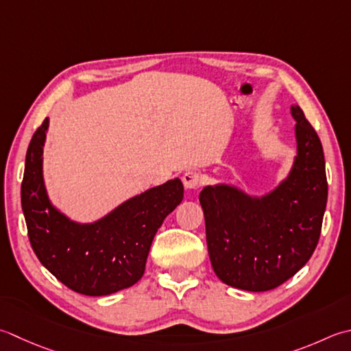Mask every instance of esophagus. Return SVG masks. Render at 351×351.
<instances>
[{"label":"esophagus","mask_w":351,"mask_h":351,"mask_svg":"<svg viewBox=\"0 0 351 351\" xmlns=\"http://www.w3.org/2000/svg\"><path fill=\"white\" fill-rule=\"evenodd\" d=\"M182 181H184L185 189H187V190H195V189L199 187V185H201L202 178H201V175L197 173V171L189 170V171H185V173H184Z\"/></svg>","instance_id":"1"}]
</instances>
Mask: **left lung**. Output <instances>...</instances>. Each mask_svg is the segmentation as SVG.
Wrapping results in <instances>:
<instances>
[{"label":"left lung","mask_w":351,"mask_h":351,"mask_svg":"<svg viewBox=\"0 0 351 351\" xmlns=\"http://www.w3.org/2000/svg\"><path fill=\"white\" fill-rule=\"evenodd\" d=\"M291 114L297 155L285 180L263 195L226 182L207 185L199 195L211 266L236 289H276L318 245L327 204L324 152L301 108L292 105Z\"/></svg>","instance_id":"1"}]
</instances>
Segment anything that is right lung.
Here are the masks:
<instances>
[{
  "mask_svg": "<svg viewBox=\"0 0 351 351\" xmlns=\"http://www.w3.org/2000/svg\"><path fill=\"white\" fill-rule=\"evenodd\" d=\"M50 120L27 149L21 185L32 248L48 271L71 291L89 297L111 295L138 281L156 231L181 204L180 178L129 197L94 222H75L50 201L44 182V144Z\"/></svg>",
  "mask_w": 351,
  "mask_h": 351,
  "instance_id": "right-lung-1",
  "label": "right lung"
}]
</instances>
